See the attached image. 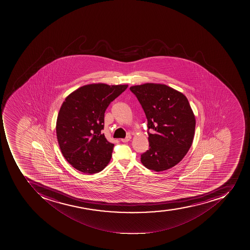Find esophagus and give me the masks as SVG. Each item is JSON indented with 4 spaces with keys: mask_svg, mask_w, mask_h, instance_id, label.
Listing matches in <instances>:
<instances>
[{
    "mask_svg": "<svg viewBox=\"0 0 250 250\" xmlns=\"http://www.w3.org/2000/svg\"><path fill=\"white\" fill-rule=\"evenodd\" d=\"M131 138H132V136H131L130 135H128V136H127V137H126V138L122 139V142H123V143L128 142V141H130Z\"/></svg>",
    "mask_w": 250,
    "mask_h": 250,
    "instance_id": "1",
    "label": "esophagus"
}]
</instances>
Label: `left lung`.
Instances as JSON below:
<instances>
[{"label":"left lung","mask_w":250,"mask_h":250,"mask_svg":"<svg viewBox=\"0 0 250 250\" xmlns=\"http://www.w3.org/2000/svg\"><path fill=\"white\" fill-rule=\"evenodd\" d=\"M147 119L150 148L141 155L145 167L159 172L182 161L193 141L196 119L186 95L167 85L146 83L130 87Z\"/></svg>","instance_id":"obj_1"}]
</instances>
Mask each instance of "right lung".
<instances>
[{
    "label": "right lung",
    "mask_w": 250,
    "mask_h": 250,
    "mask_svg": "<svg viewBox=\"0 0 250 250\" xmlns=\"http://www.w3.org/2000/svg\"><path fill=\"white\" fill-rule=\"evenodd\" d=\"M127 87L102 83L84 85L63 102L57 118V138L64 159L79 171L99 173L110 161L114 145L102 133L104 114Z\"/></svg>",
    "instance_id": "right-lung-1"
}]
</instances>
